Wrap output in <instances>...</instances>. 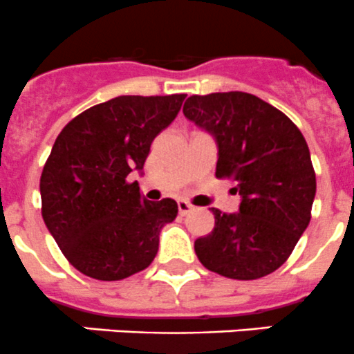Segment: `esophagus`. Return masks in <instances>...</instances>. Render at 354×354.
<instances>
[{
  "label": "esophagus",
  "mask_w": 354,
  "mask_h": 354,
  "mask_svg": "<svg viewBox=\"0 0 354 354\" xmlns=\"http://www.w3.org/2000/svg\"><path fill=\"white\" fill-rule=\"evenodd\" d=\"M178 210H180V216H187V214L194 210V205L188 203L187 200H178Z\"/></svg>",
  "instance_id": "34e87169"
}]
</instances>
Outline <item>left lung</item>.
Instances as JSON below:
<instances>
[{
	"mask_svg": "<svg viewBox=\"0 0 354 354\" xmlns=\"http://www.w3.org/2000/svg\"><path fill=\"white\" fill-rule=\"evenodd\" d=\"M183 114L216 138V176L241 195L238 212L212 209V233L195 241L198 260L230 279L274 272L312 217L317 181L305 137L286 114L246 92L192 95Z\"/></svg>",
	"mask_w": 354,
	"mask_h": 354,
	"instance_id": "obj_1",
	"label": "left lung"
}]
</instances>
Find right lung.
I'll use <instances>...</instances> for the list:
<instances>
[{"label": "right lung", "instance_id": "obj_1", "mask_svg": "<svg viewBox=\"0 0 354 354\" xmlns=\"http://www.w3.org/2000/svg\"><path fill=\"white\" fill-rule=\"evenodd\" d=\"M187 94L120 95L92 106L56 138L41 174L42 219L68 262L85 276L120 281L147 269L173 198L151 202L131 171L144 169L152 140Z\"/></svg>", "mask_w": 354, "mask_h": 354}]
</instances>
